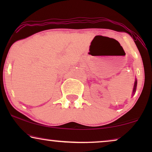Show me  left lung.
Listing matches in <instances>:
<instances>
[{
  "label": "left lung",
  "instance_id": "left-lung-1",
  "mask_svg": "<svg viewBox=\"0 0 152 152\" xmlns=\"http://www.w3.org/2000/svg\"><path fill=\"white\" fill-rule=\"evenodd\" d=\"M136 87H137V80L136 79V80H135V83H134V90H133V95L135 94V92H136Z\"/></svg>",
  "mask_w": 152,
  "mask_h": 152
}]
</instances>
